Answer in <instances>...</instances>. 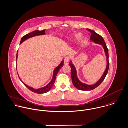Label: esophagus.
Instances as JSON below:
<instances>
[{"mask_svg":"<svg viewBox=\"0 0 128 128\" xmlns=\"http://www.w3.org/2000/svg\"><path fill=\"white\" fill-rule=\"evenodd\" d=\"M70 60V57L69 56H66L64 58V62H68Z\"/></svg>","mask_w":128,"mask_h":128,"instance_id":"34e87169","label":"esophagus"}]
</instances>
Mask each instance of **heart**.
<instances>
[{"mask_svg":"<svg viewBox=\"0 0 128 128\" xmlns=\"http://www.w3.org/2000/svg\"><path fill=\"white\" fill-rule=\"evenodd\" d=\"M81 36V34L80 33H78L75 35V37L76 39H79Z\"/></svg>","mask_w":128,"mask_h":128,"instance_id":"1","label":"heart"}]
</instances>
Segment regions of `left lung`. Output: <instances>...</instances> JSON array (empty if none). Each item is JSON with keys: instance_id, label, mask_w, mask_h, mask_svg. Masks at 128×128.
<instances>
[{"instance_id": "8db88e82", "label": "left lung", "mask_w": 128, "mask_h": 128, "mask_svg": "<svg viewBox=\"0 0 128 128\" xmlns=\"http://www.w3.org/2000/svg\"><path fill=\"white\" fill-rule=\"evenodd\" d=\"M87 30H88L89 32L91 33V35L90 36V40L91 41H94L95 43L101 44L103 46L106 55L107 57V67L106 69L102 76V77L100 78V79L97 82L96 84L92 85H88L87 84H85L84 83H83L81 82L78 79L77 74H76V70L75 69V67L72 63V62L69 63V65L71 67V78L72 81L73 85L78 89L80 90H83V91H89L94 89L95 88H97L98 86H99L101 83L103 81L104 79L106 77V76L107 75L108 73V71L109 70V53H108V49L107 48V45L105 42V41L103 37L100 35L99 34L96 33L94 31L91 30L90 29H86Z\"/></svg>"}]
</instances>
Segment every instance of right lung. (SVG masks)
<instances>
[{"label":"right lung","mask_w":128,"mask_h":128,"mask_svg":"<svg viewBox=\"0 0 128 128\" xmlns=\"http://www.w3.org/2000/svg\"><path fill=\"white\" fill-rule=\"evenodd\" d=\"M45 30H41V31H39V30H35V31H34L32 32H30L29 33H28L27 34H26L25 35L23 36L21 39V41H20V44H21L22 42H23L24 41H25V40L27 39L28 38H29L30 37H33V36H37V35H43V34H45ZM18 51H17V54H16V61L17 60V57H18ZM63 61H62V62H61V63L59 64V66H58L57 67H56L54 70V72H53V78L51 81V82L47 85H46V86L44 87H42V88H39V89H33V88L31 87H29L28 86H27L26 84H25V83H24L20 79V78L19 77V78L20 79V80L21 81V82L23 83V84L29 89L30 90V91H31L32 92H34L35 93H37V94H43V93H45L47 92H48L50 89L52 87L55 81V79H56V76L57 75V73H58L60 69L63 66Z\"/></svg>","instance_id":"obj_1"}]
</instances>
